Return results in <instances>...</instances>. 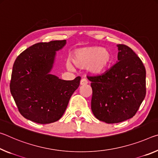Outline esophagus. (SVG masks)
Masks as SVG:
<instances>
[{
  "label": "esophagus",
  "mask_w": 158,
  "mask_h": 158,
  "mask_svg": "<svg viewBox=\"0 0 158 158\" xmlns=\"http://www.w3.org/2000/svg\"><path fill=\"white\" fill-rule=\"evenodd\" d=\"M87 83H88V81H87V79H86V78L81 79V85H87Z\"/></svg>",
  "instance_id": "esophagus-1"
}]
</instances>
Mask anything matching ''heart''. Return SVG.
I'll use <instances>...</instances> for the list:
<instances>
[{
    "mask_svg": "<svg viewBox=\"0 0 158 158\" xmlns=\"http://www.w3.org/2000/svg\"><path fill=\"white\" fill-rule=\"evenodd\" d=\"M111 55L109 51L100 47H85L76 50L72 55V61L80 68H86L93 73H102L109 65ZM66 66L72 69L71 64L67 62Z\"/></svg>",
    "mask_w": 158,
    "mask_h": 158,
    "instance_id": "b5f03b06",
    "label": "heart"
}]
</instances>
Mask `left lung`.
<instances>
[{
    "mask_svg": "<svg viewBox=\"0 0 158 158\" xmlns=\"http://www.w3.org/2000/svg\"><path fill=\"white\" fill-rule=\"evenodd\" d=\"M118 47V62L104 73L87 76L92 82L93 114L109 124L135 115L146 94L143 62L128 46L120 44Z\"/></svg>",
    "mask_w": 158,
    "mask_h": 158,
    "instance_id": "8db88e82",
    "label": "left lung"
}]
</instances>
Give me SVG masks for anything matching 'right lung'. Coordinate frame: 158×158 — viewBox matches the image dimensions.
Returning <instances> with one entry per match:
<instances>
[{
	"instance_id": "right-lung-1",
	"label": "right lung",
	"mask_w": 158,
	"mask_h": 158,
	"mask_svg": "<svg viewBox=\"0 0 158 158\" xmlns=\"http://www.w3.org/2000/svg\"><path fill=\"white\" fill-rule=\"evenodd\" d=\"M66 40L38 43L23 51L12 67L10 89L23 117L39 124L59 120L65 112L81 77L64 81L50 74L56 52Z\"/></svg>"
}]
</instances>
